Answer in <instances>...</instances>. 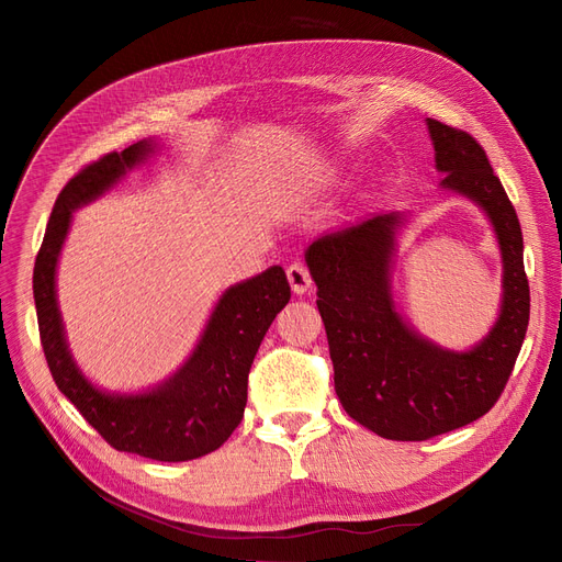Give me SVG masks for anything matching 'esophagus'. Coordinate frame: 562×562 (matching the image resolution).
<instances>
[{
    "mask_svg": "<svg viewBox=\"0 0 562 562\" xmlns=\"http://www.w3.org/2000/svg\"><path fill=\"white\" fill-rule=\"evenodd\" d=\"M285 277H288V283H291V288H293V293H297V295L307 293L310 288H312L310 269L304 267L302 262H293L291 267H288V269H285Z\"/></svg>",
    "mask_w": 562,
    "mask_h": 562,
    "instance_id": "34e87169",
    "label": "esophagus"
}]
</instances>
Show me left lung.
<instances>
[{"label": "left lung", "mask_w": 562, "mask_h": 562, "mask_svg": "<svg viewBox=\"0 0 562 562\" xmlns=\"http://www.w3.org/2000/svg\"><path fill=\"white\" fill-rule=\"evenodd\" d=\"M440 187L485 211L502 250V307L469 351L415 333L396 312L391 265L405 213H375L318 236L304 252L326 326L335 391L347 415L389 440H427L483 417L512 378L530 321L516 209L485 149L467 131L427 119Z\"/></svg>", "instance_id": "obj_1"}]
</instances>
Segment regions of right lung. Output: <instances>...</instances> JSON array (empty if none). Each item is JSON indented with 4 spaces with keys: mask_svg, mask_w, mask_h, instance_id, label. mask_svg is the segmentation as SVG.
Here are the masks:
<instances>
[{
    "mask_svg": "<svg viewBox=\"0 0 562 562\" xmlns=\"http://www.w3.org/2000/svg\"><path fill=\"white\" fill-rule=\"evenodd\" d=\"M155 143L140 140L110 151L63 187L37 252L35 307L40 337L58 389L108 443L157 462H187L217 450L239 427L248 398V372L271 321L291 300L285 271L274 265L236 283L217 300L199 345L178 372L143 394H108L87 380L67 349L56 300V265L72 211L105 194L143 164Z\"/></svg>",
    "mask_w": 562,
    "mask_h": 562,
    "instance_id": "obj_1",
    "label": "right lung"
}]
</instances>
